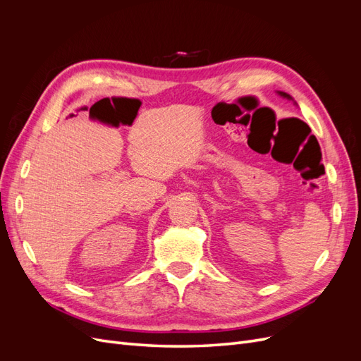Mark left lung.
Segmentation results:
<instances>
[{
    "label": "left lung",
    "mask_w": 361,
    "mask_h": 361,
    "mask_svg": "<svg viewBox=\"0 0 361 361\" xmlns=\"http://www.w3.org/2000/svg\"><path fill=\"white\" fill-rule=\"evenodd\" d=\"M280 96H283V97H286V99H292V96L290 94H288V93H285V92H277ZM295 104H297V102H295Z\"/></svg>",
    "instance_id": "1"
}]
</instances>
